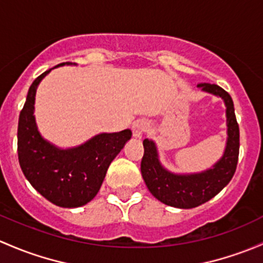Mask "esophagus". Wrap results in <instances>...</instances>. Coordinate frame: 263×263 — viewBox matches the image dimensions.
<instances>
[{"label": "esophagus", "instance_id": "34e87169", "mask_svg": "<svg viewBox=\"0 0 263 263\" xmlns=\"http://www.w3.org/2000/svg\"><path fill=\"white\" fill-rule=\"evenodd\" d=\"M148 123L145 121H136L132 124V135H134L135 139H141L142 135L147 131Z\"/></svg>", "mask_w": 263, "mask_h": 263}]
</instances>
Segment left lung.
Instances as JSON below:
<instances>
[{"label":"left lung","mask_w":263,"mask_h":263,"mask_svg":"<svg viewBox=\"0 0 263 263\" xmlns=\"http://www.w3.org/2000/svg\"><path fill=\"white\" fill-rule=\"evenodd\" d=\"M201 90L218 96L227 107V145L223 156L211 168L197 174H174L161 165L154 141L143 140L141 174L148 190L161 203L190 209L214 198L233 178L239 155V127L232 97L217 84L200 83Z\"/></svg>","instance_id":"left-lung-1"}]
</instances>
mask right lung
Returning <instances> with one entry per match:
<instances>
[{
  "label": "right lung",
  "mask_w": 263,
  "mask_h": 263,
  "mask_svg": "<svg viewBox=\"0 0 263 263\" xmlns=\"http://www.w3.org/2000/svg\"><path fill=\"white\" fill-rule=\"evenodd\" d=\"M69 65L62 63L57 65ZM51 69L30 85L20 112L17 128L18 162L30 184L44 198L63 208H78L96 197L109 164L132 136L131 129L99 134L73 148L57 147L41 137L34 116L39 83Z\"/></svg>",
  "instance_id": "obj_1"
}]
</instances>
